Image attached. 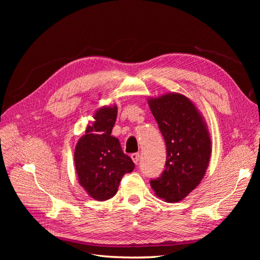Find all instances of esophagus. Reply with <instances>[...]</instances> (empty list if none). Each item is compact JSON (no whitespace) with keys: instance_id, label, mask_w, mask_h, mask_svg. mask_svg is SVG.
I'll return each instance as SVG.
<instances>
[{"instance_id":"34e87169","label":"esophagus","mask_w":260,"mask_h":260,"mask_svg":"<svg viewBox=\"0 0 260 260\" xmlns=\"http://www.w3.org/2000/svg\"><path fill=\"white\" fill-rule=\"evenodd\" d=\"M131 158H132L133 162H135L136 165H138L139 159H140V154H139V153H133V154H131Z\"/></svg>"}]
</instances>
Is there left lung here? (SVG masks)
I'll return each instance as SVG.
<instances>
[{
    "label": "left lung",
    "instance_id": "obj_1",
    "mask_svg": "<svg viewBox=\"0 0 260 260\" xmlns=\"http://www.w3.org/2000/svg\"><path fill=\"white\" fill-rule=\"evenodd\" d=\"M167 147L165 170L151 180L157 198L168 203L185 199L206 174L211 140L204 117L193 102L180 93L147 99Z\"/></svg>",
    "mask_w": 260,
    "mask_h": 260
}]
</instances>
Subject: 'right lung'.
Wrapping results in <instances>:
<instances>
[{
  "label": "right lung",
  "mask_w": 260,
  "mask_h": 260,
  "mask_svg": "<svg viewBox=\"0 0 260 260\" xmlns=\"http://www.w3.org/2000/svg\"><path fill=\"white\" fill-rule=\"evenodd\" d=\"M117 106H103L94 114L75 148V166L80 185L96 201H106L117 193L120 180L135 169L119 140L112 136Z\"/></svg>",
  "instance_id": "right-lung-1"
}]
</instances>
